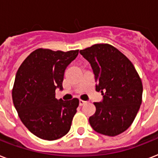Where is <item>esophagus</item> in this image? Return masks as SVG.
Wrapping results in <instances>:
<instances>
[{
	"label": "esophagus",
	"instance_id": "1",
	"mask_svg": "<svg viewBox=\"0 0 158 158\" xmlns=\"http://www.w3.org/2000/svg\"><path fill=\"white\" fill-rule=\"evenodd\" d=\"M85 103H87V102L84 101V100H79V106H84Z\"/></svg>",
	"mask_w": 158,
	"mask_h": 158
}]
</instances>
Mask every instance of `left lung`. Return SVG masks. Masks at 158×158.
Listing matches in <instances>:
<instances>
[{"instance_id":"1","label":"left lung","mask_w":158,"mask_h":158,"mask_svg":"<svg viewBox=\"0 0 158 158\" xmlns=\"http://www.w3.org/2000/svg\"><path fill=\"white\" fill-rule=\"evenodd\" d=\"M79 53L91 64L96 91L103 95L102 102H94L96 112L89 123L99 134L120 135L131 125L142 103L139 75L132 62L107 43L95 44Z\"/></svg>"}]
</instances>
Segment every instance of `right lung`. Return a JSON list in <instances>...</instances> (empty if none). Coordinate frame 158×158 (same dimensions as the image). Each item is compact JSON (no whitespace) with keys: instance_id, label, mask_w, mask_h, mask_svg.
<instances>
[{"instance_id":"1","label":"right lung","mask_w":158,"mask_h":158,"mask_svg":"<svg viewBox=\"0 0 158 158\" xmlns=\"http://www.w3.org/2000/svg\"><path fill=\"white\" fill-rule=\"evenodd\" d=\"M79 50L61 52L38 48L30 53L16 73L12 99L19 117L31 133L42 139L56 140L69 131L79 101L57 100L64 70Z\"/></svg>"}]
</instances>
